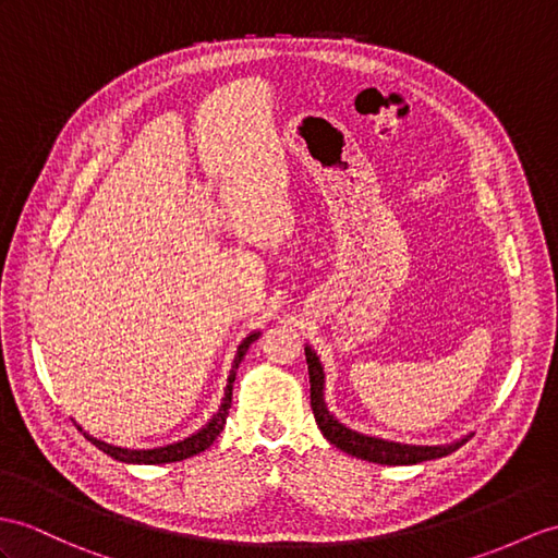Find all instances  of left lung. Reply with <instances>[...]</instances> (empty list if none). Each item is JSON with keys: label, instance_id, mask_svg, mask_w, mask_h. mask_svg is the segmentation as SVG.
<instances>
[{"label": "left lung", "instance_id": "8db88e82", "mask_svg": "<svg viewBox=\"0 0 558 558\" xmlns=\"http://www.w3.org/2000/svg\"><path fill=\"white\" fill-rule=\"evenodd\" d=\"M305 360H307V374H310V404H312V414H315L317 426L322 430V436L336 445L338 450H343L352 457L364 459V461H374V464H388V466H410V464H421V461H430V459H440L452 454L464 445L469 436L461 440H454L450 445H404V442H392L384 438H374V436H364V433H357L341 424L324 402V366L317 357V352L310 345H305Z\"/></svg>", "mask_w": 558, "mask_h": 558}]
</instances>
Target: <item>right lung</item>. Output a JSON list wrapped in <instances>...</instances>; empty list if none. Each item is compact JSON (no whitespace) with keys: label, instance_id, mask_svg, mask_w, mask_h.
I'll return each mask as SVG.
<instances>
[{"label":"right lung","instance_id":"add662e5","mask_svg":"<svg viewBox=\"0 0 558 558\" xmlns=\"http://www.w3.org/2000/svg\"><path fill=\"white\" fill-rule=\"evenodd\" d=\"M257 336H260V331L248 333L241 341V345L236 348V355H234V362H232V372H229V378H227L225 398L220 402V410H217L213 414V418L208 421V424L203 426L201 430H196L194 436H189V438H184L180 442L166 445V447H154V450H128V447H116V445H108L104 440H97L94 436H89V433H83V436L92 445H97L101 452H106L108 457H113L118 461H125V464H170V461H182V459H189V457H194V454L206 452L208 447L217 440V436H220V430L227 424L229 407H232V386H234V378H236V369H239L243 355H246V350L251 348V343L257 341ZM77 430H83V428L77 426Z\"/></svg>","mask_w":558,"mask_h":558}]
</instances>
